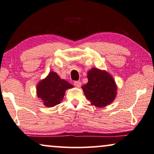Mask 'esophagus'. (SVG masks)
<instances>
[{"mask_svg":"<svg viewBox=\"0 0 154 154\" xmlns=\"http://www.w3.org/2000/svg\"><path fill=\"white\" fill-rule=\"evenodd\" d=\"M81 82H80V81H75V82H74V85H75V87H76V88H80V87L81 86Z\"/></svg>","mask_w":154,"mask_h":154,"instance_id":"34e87169","label":"esophagus"}]
</instances>
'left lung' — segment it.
Segmentation results:
<instances>
[{
	"label": "left lung",
	"mask_w": 154,
	"mask_h": 154,
	"mask_svg": "<svg viewBox=\"0 0 154 154\" xmlns=\"http://www.w3.org/2000/svg\"><path fill=\"white\" fill-rule=\"evenodd\" d=\"M88 83L82 86V89L92 106L103 108L112 103L117 96V87L110 73L105 70L92 68L88 71Z\"/></svg>",
	"instance_id": "obj_1"
}]
</instances>
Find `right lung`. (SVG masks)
<instances>
[{
    "label": "right lung",
    "mask_w": 154,
    "mask_h": 154,
    "mask_svg": "<svg viewBox=\"0 0 154 154\" xmlns=\"http://www.w3.org/2000/svg\"><path fill=\"white\" fill-rule=\"evenodd\" d=\"M73 86L65 80L61 79L56 72H51L45 79L37 85V96L47 108L60 103L66 90Z\"/></svg>",
    "instance_id": "1"
}]
</instances>
